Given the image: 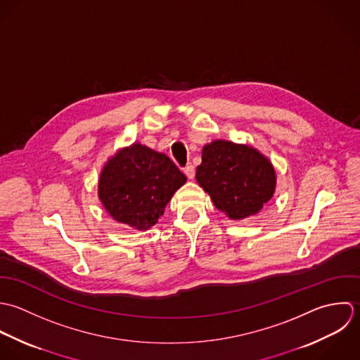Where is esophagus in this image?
Here are the masks:
<instances>
[{
    "label": "esophagus",
    "instance_id": "esophagus-1",
    "mask_svg": "<svg viewBox=\"0 0 360 360\" xmlns=\"http://www.w3.org/2000/svg\"><path fill=\"white\" fill-rule=\"evenodd\" d=\"M184 172L185 175L189 178V179H193L195 178V167L192 164H188L185 168H184Z\"/></svg>",
    "mask_w": 360,
    "mask_h": 360
}]
</instances>
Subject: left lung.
Instances as JSON below:
<instances>
[{
    "label": "left lung",
    "instance_id": "obj_1",
    "mask_svg": "<svg viewBox=\"0 0 360 360\" xmlns=\"http://www.w3.org/2000/svg\"><path fill=\"white\" fill-rule=\"evenodd\" d=\"M198 184L231 219L257 214L276 191V171L267 157L246 144L214 141L202 151Z\"/></svg>",
    "mask_w": 360,
    "mask_h": 360
}]
</instances>
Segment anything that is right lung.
Returning a JSON list of instances; mask_svg holds the SVG:
<instances>
[{
  "label": "right lung",
  "instance_id": "1",
  "mask_svg": "<svg viewBox=\"0 0 360 360\" xmlns=\"http://www.w3.org/2000/svg\"><path fill=\"white\" fill-rule=\"evenodd\" d=\"M185 182L186 176L165 154L134 143L104 165L98 198L114 219L144 231L164 214L167 203Z\"/></svg>",
  "mask_w": 360,
  "mask_h": 360
}]
</instances>
